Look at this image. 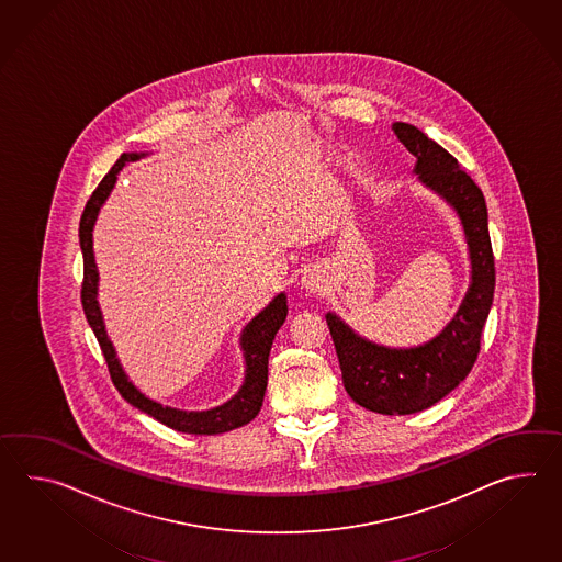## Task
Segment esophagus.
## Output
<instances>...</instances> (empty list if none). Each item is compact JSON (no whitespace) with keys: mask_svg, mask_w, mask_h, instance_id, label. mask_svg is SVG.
I'll use <instances>...</instances> for the list:
<instances>
[{"mask_svg":"<svg viewBox=\"0 0 562 562\" xmlns=\"http://www.w3.org/2000/svg\"><path fill=\"white\" fill-rule=\"evenodd\" d=\"M302 288L308 290L312 294H316V292L323 290V278L314 274V272H308V274H304V278H302Z\"/></svg>","mask_w":562,"mask_h":562,"instance_id":"obj_1","label":"esophagus"}]
</instances>
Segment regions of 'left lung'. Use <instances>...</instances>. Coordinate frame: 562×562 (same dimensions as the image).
Segmentation results:
<instances>
[{
	"instance_id": "left-lung-1",
	"label": "left lung",
	"mask_w": 562,
	"mask_h": 562,
	"mask_svg": "<svg viewBox=\"0 0 562 562\" xmlns=\"http://www.w3.org/2000/svg\"><path fill=\"white\" fill-rule=\"evenodd\" d=\"M393 131L417 159L413 171L419 175V181L460 215L472 262V282L451 323L436 338L413 349H389L359 337L333 312L326 314V323L350 400L369 412L409 415L443 400L472 371L494 300L496 268L482 189L460 169L453 155L417 126L395 123Z\"/></svg>"
}]
</instances>
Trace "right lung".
<instances>
[{"mask_svg": "<svg viewBox=\"0 0 562 562\" xmlns=\"http://www.w3.org/2000/svg\"><path fill=\"white\" fill-rule=\"evenodd\" d=\"M145 157V153H123L121 159L114 162L113 169L104 175L100 181L99 188L92 191L90 200L87 201V207L80 217V227H78V237H80V250L85 258V280H82V308L87 314L88 325L92 333L97 335L100 349L104 355V361L109 364V373L113 379L114 387L123 395V400L128 401L138 412L147 413L153 419L161 422L162 425L171 427L175 431L183 434H195V436H215V434H225L236 427L250 424L251 419L260 413L262 407L263 393L268 385V357L272 349V340L280 326L286 321L288 306L286 294H278L266 308H263L250 325L244 328L239 345L246 357V379L244 385L237 391L236 397L213 407L207 412H183V409H173V407H162L161 403L145 397L126 376L121 362L116 359V352L113 349V342L106 337L104 330V321L100 312L99 300V270L94 262V251H92V229L99 215L102 203L111 195L116 175L125 167L126 162L137 161Z\"/></svg>", "mask_w": 562, "mask_h": 562, "instance_id": "1", "label": "right lung"}]
</instances>
